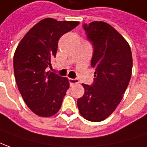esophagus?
<instances>
[{
    "label": "esophagus",
    "mask_w": 147,
    "mask_h": 147,
    "mask_svg": "<svg viewBox=\"0 0 147 147\" xmlns=\"http://www.w3.org/2000/svg\"><path fill=\"white\" fill-rule=\"evenodd\" d=\"M69 82L70 84V86H73L74 84L78 83L79 81H78V79H77V78H69Z\"/></svg>",
    "instance_id": "34e87169"
}]
</instances>
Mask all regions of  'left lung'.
<instances>
[{
	"mask_svg": "<svg viewBox=\"0 0 147 147\" xmlns=\"http://www.w3.org/2000/svg\"><path fill=\"white\" fill-rule=\"evenodd\" d=\"M83 29L94 47L91 66L95 78L90 86L82 84L85 93L78 99V107L86 120L101 122L114 112L129 85L132 53L124 37L106 22L84 24Z\"/></svg>",
	"mask_w": 147,
	"mask_h": 147,
	"instance_id": "8db88e82",
	"label": "left lung"
}]
</instances>
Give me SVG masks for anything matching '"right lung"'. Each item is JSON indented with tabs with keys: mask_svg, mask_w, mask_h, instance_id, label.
I'll use <instances>...</instances> for the list:
<instances>
[{
	"mask_svg": "<svg viewBox=\"0 0 147 147\" xmlns=\"http://www.w3.org/2000/svg\"><path fill=\"white\" fill-rule=\"evenodd\" d=\"M78 25V21L45 18L30 29L17 47L16 82L26 105L38 116L50 117L60 110L69 81L47 69L56 56L60 37Z\"/></svg>",
	"mask_w": 147,
	"mask_h": 147,
	"instance_id": "obj_1",
	"label": "right lung"
}]
</instances>
